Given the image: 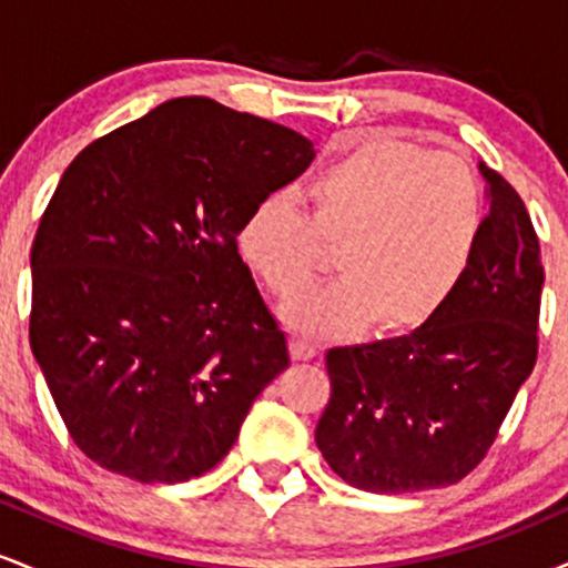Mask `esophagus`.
Listing matches in <instances>:
<instances>
[{
  "instance_id": "esophagus-1",
  "label": "esophagus",
  "mask_w": 568,
  "mask_h": 568,
  "mask_svg": "<svg viewBox=\"0 0 568 568\" xmlns=\"http://www.w3.org/2000/svg\"><path fill=\"white\" fill-rule=\"evenodd\" d=\"M291 355L293 361H312V357L317 355V347L312 342H306V338H293L291 342Z\"/></svg>"
}]
</instances>
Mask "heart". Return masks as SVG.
<instances>
[{
	"label": "heart",
	"mask_w": 568,
	"mask_h": 568,
	"mask_svg": "<svg viewBox=\"0 0 568 568\" xmlns=\"http://www.w3.org/2000/svg\"><path fill=\"white\" fill-rule=\"evenodd\" d=\"M310 216L285 194L253 202L237 251L280 302H296L336 247L342 280L291 306L306 336L403 334L427 323L465 277L484 226V192L465 160L387 135H352L304 189Z\"/></svg>",
	"instance_id": "heart-1"
}]
</instances>
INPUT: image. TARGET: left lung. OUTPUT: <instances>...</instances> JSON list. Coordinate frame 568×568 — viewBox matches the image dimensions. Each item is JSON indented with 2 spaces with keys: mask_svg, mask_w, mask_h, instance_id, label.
<instances>
[{
  "mask_svg": "<svg viewBox=\"0 0 568 568\" xmlns=\"http://www.w3.org/2000/svg\"><path fill=\"white\" fill-rule=\"evenodd\" d=\"M478 171L491 205L448 302L408 336L325 355L331 400L315 440L363 491H425L473 473L537 363V232L520 194L484 162Z\"/></svg>",
  "mask_w": 568,
  "mask_h": 568,
  "instance_id": "left-lung-1",
  "label": "left lung"
}]
</instances>
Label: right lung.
<instances>
[{
    "label": "right lung",
    "instance_id": "right-lung-1",
    "mask_svg": "<svg viewBox=\"0 0 568 568\" xmlns=\"http://www.w3.org/2000/svg\"><path fill=\"white\" fill-rule=\"evenodd\" d=\"M312 158L296 130L192 95L71 160L31 245L29 342L103 470L139 484L213 470L288 368L237 230Z\"/></svg>",
    "mask_w": 568,
    "mask_h": 568
}]
</instances>
